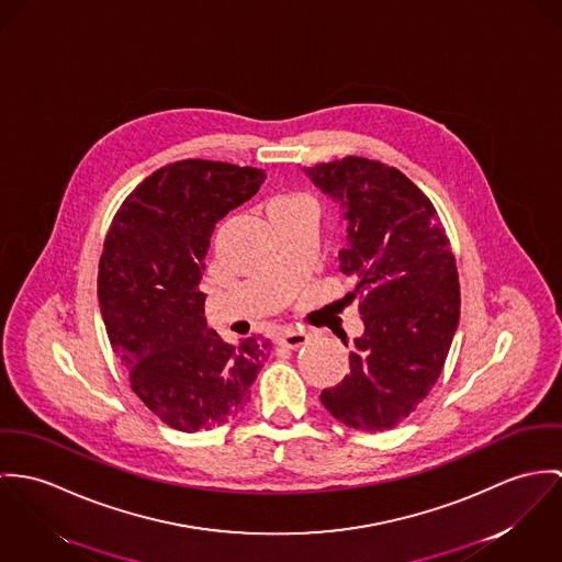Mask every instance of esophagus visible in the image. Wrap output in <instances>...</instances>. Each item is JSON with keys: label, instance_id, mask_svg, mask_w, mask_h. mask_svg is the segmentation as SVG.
<instances>
[{"label": "esophagus", "instance_id": "obj_1", "mask_svg": "<svg viewBox=\"0 0 562 562\" xmlns=\"http://www.w3.org/2000/svg\"><path fill=\"white\" fill-rule=\"evenodd\" d=\"M311 336L306 331H297V329H286L276 338L278 347H286V349H300L304 345H308Z\"/></svg>", "mask_w": 562, "mask_h": 562}]
</instances>
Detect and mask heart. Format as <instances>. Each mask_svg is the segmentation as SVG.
<instances>
[{"mask_svg": "<svg viewBox=\"0 0 562 562\" xmlns=\"http://www.w3.org/2000/svg\"><path fill=\"white\" fill-rule=\"evenodd\" d=\"M300 202H306V200H304V198H297V195H278V198L271 202L269 211L286 209V206H293V204H300Z\"/></svg>", "mask_w": 562, "mask_h": 562, "instance_id": "1", "label": "heart"}]
</instances>
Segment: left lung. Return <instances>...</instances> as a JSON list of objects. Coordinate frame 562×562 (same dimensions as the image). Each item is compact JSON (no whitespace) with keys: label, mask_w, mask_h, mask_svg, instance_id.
Here are the masks:
<instances>
[{"label":"left lung","mask_w":562,"mask_h":562,"mask_svg":"<svg viewBox=\"0 0 562 562\" xmlns=\"http://www.w3.org/2000/svg\"><path fill=\"white\" fill-rule=\"evenodd\" d=\"M306 175L342 209L349 246L338 260L356 278L345 302H358L364 321L351 373L321 403L351 429L385 431L416 412L443 369L461 308L457 262L436 206L401 170L345 157Z\"/></svg>","instance_id":"obj_1"}]
</instances>
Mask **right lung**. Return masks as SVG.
Wrapping results in <instances>:
<instances>
[{
  "label": "right lung",
  "mask_w": 562,
  "mask_h": 562,
  "mask_svg": "<svg viewBox=\"0 0 562 562\" xmlns=\"http://www.w3.org/2000/svg\"><path fill=\"white\" fill-rule=\"evenodd\" d=\"M265 181L258 168L183 159L126 195L99 262V302L131 390L168 427L193 434L237 416L269 340L228 345L206 325L198 289L209 239Z\"/></svg>",
  "instance_id": "right-lung-1"
}]
</instances>
